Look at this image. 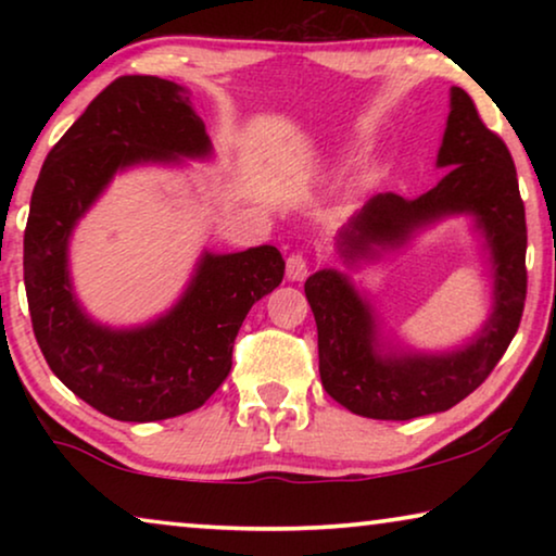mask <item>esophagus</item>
Here are the masks:
<instances>
[{"label": "esophagus", "mask_w": 556, "mask_h": 556, "mask_svg": "<svg viewBox=\"0 0 556 556\" xmlns=\"http://www.w3.org/2000/svg\"><path fill=\"white\" fill-rule=\"evenodd\" d=\"M308 276V257L303 253H293L288 255L286 261V278L293 280V283H301Z\"/></svg>", "instance_id": "obj_1"}]
</instances>
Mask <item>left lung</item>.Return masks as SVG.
<instances>
[{"label":"left lung","mask_w":556,"mask_h":556,"mask_svg":"<svg viewBox=\"0 0 556 556\" xmlns=\"http://www.w3.org/2000/svg\"><path fill=\"white\" fill-rule=\"evenodd\" d=\"M447 169L430 192L405 200L377 194L341 227L346 268L379 261L445 217H473L493 278V306L481 329L453 352H413L382 337L367 293L349 273L324 268L306 280L318 329L324 390L349 413L371 420H413L445 413L491 375L519 329L527 301V217L506 143L489 131L463 88H451V113L438 151Z\"/></svg>","instance_id":"left-lung-1"}]
</instances>
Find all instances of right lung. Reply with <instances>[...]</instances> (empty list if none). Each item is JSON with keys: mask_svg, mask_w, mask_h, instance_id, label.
Returning a JSON list of instances; mask_svg holds the SVG:
<instances>
[{"mask_svg": "<svg viewBox=\"0 0 556 556\" xmlns=\"http://www.w3.org/2000/svg\"><path fill=\"white\" fill-rule=\"evenodd\" d=\"M189 90L156 75H124L93 98L45 159L25 227V288L35 339L67 390L124 422H156L202 407L232 367L248 311L283 280L278 248L204 250L179 301L154 321L113 329L73 291L67 248L118 172L210 159Z\"/></svg>", "mask_w": 556, "mask_h": 556, "instance_id": "1", "label": "right lung"}]
</instances>
